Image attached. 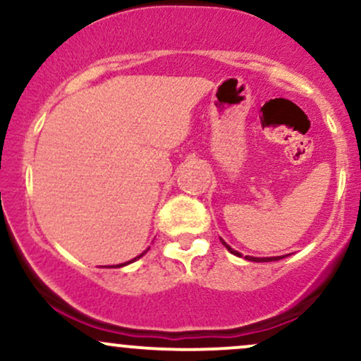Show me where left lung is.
Listing matches in <instances>:
<instances>
[{
    "mask_svg": "<svg viewBox=\"0 0 361 361\" xmlns=\"http://www.w3.org/2000/svg\"><path fill=\"white\" fill-rule=\"evenodd\" d=\"M222 244H224V246L227 247V250H229L231 252H233V255L239 256V252H238V251H234L233 247L229 246V244H226L224 241H222ZM280 258H281V256H276V258H252V256H246V259H250V261H258V263H259V261H276V259H280Z\"/></svg>",
    "mask_w": 361,
    "mask_h": 361,
    "instance_id": "obj_1",
    "label": "left lung"
}]
</instances>
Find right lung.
Returning <instances> with one entry per match:
<instances>
[{
    "instance_id": "right-lung-1",
    "label": "right lung",
    "mask_w": 361,
    "mask_h": 361,
    "mask_svg": "<svg viewBox=\"0 0 361 361\" xmlns=\"http://www.w3.org/2000/svg\"><path fill=\"white\" fill-rule=\"evenodd\" d=\"M142 255H144V252H142ZM142 255H140V256H142ZM140 256H137V258H140ZM137 258H135V259H137ZM132 261H134V259H132ZM123 264H126V263H123ZM123 264H117V267H123Z\"/></svg>"
}]
</instances>
